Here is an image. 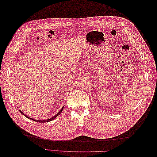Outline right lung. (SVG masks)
<instances>
[{"instance_id":"1","label":"right lung","mask_w":157,"mask_h":157,"mask_svg":"<svg viewBox=\"0 0 157 157\" xmlns=\"http://www.w3.org/2000/svg\"><path fill=\"white\" fill-rule=\"evenodd\" d=\"M63 108H64V107H62V109L60 110H59V112H58V114H57V115H56L55 116H54V117H53L52 118H51V119H45V120H42V121H40V120H38V121H36V120H35V119H31V118H30V117H28L27 116V115H25V114L23 113H22V111H21V110H20V112H21L22 114V115H23L24 116H25V117H27V118H29V119H31V120H33V121H38V122H40V123H44V122H48V121H52V120H53V119H55L56 117H58L59 115V114H60L62 112V110H63Z\"/></svg>"}]
</instances>
